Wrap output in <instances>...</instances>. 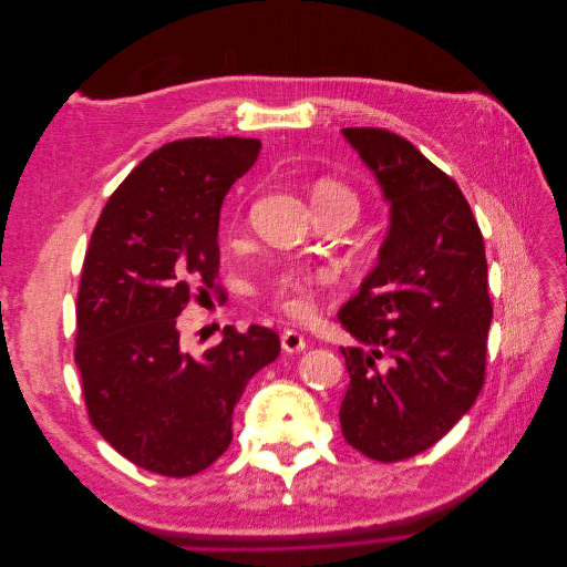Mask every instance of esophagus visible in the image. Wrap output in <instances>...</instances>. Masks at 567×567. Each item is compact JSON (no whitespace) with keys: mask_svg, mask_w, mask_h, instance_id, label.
Instances as JSON below:
<instances>
[{"mask_svg":"<svg viewBox=\"0 0 567 567\" xmlns=\"http://www.w3.org/2000/svg\"><path fill=\"white\" fill-rule=\"evenodd\" d=\"M281 348H284V352H288V354L302 352V350L307 348L305 336H302V333H298V331H293V329L284 331V333H281Z\"/></svg>","mask_w":567,"mask_h":567,"instance_id":"obj_1","label":"esophagus"}]
</instances>
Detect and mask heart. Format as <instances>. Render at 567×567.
I'll return each mask as SVG.
<instances>
[{
	"label": "heart",
	"instance_id": "obj_1",
	"mask_svg": "<svg viewBox=\"0 0 567 567\" xmlns=\"http://www.w3.org/2000/svg\"><path fill=\"white\" fill-rule=\"evenodd\" d=\"M315 208H340L359 213V196L346 182L333 177H321L312 186ZM333 281L331 269H290L271 288V302L290 317H310L315 310V296L321 286Z\"/></svg>",
	"mask_w": 567,
	"mask_h": 567
}]
</instances>
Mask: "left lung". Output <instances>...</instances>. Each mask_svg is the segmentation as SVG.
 I'll list each match as a JSON object with an SVG mask.
<instances>
[{
    "label": "left lung",
    "instance_id": "1",
    "mask_svg": "<svg viewBox=\"0 0 567 567\" xmlns=\"http://www.w3.org/2000/svg\"><path fill=\"white\" fill-rule=\"evenodd\" d=\"M390 205L379 262L338 310L350 385L342 435L375 461H402L447 435L485 381L492 302L485 244L452 177L402 136L346 127Z\"/></svg>",
    "mask_w": 567,
    "mask_h": 567
}]
</instances>
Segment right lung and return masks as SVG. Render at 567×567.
I'll return each instance as SVG.
<instances>
[{"label": "right lung", "mask_w": 567, "mask_h": 567, "mask_svg": "<svg viewBox=\"0 0 567 567\" xmlns=\"http://www.w3.org/2000/svg\"><path fill=\"white\" fill-rule=\"evenodd\" d=\"M241 136L182 140L153 151L115 188L84 255L75 364L99 435L144 471L186 477L231 442L234 406L279 357V336L231 326L219 346L182 350L177 317L219 269V210L260 156Z\"/></svg>", "instance_id": "obj_1"}]
</instances>
